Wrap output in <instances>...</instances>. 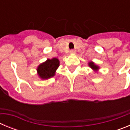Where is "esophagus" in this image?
I'll return each mask as SVG.
<instances>
[{"instance_id": "obj_1", "label": "esophagus", "mask_w": 130, "mask_h": 130, "mask_svg": "<svg viewBox=\"0 0 130 130\" xmlns=\"http://www.w3.org/2000/svg\"><path fill=\"white\" fill-rule=\"evenodd\" d=\"M70 52L71 53H75V50H74V49H71L70 51Z\"/></svg>"}]
</instances>
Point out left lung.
Masks as SVG:
<instances>
[{
  "instance_id": "left-lung-1",
  "label": "left lung",
  "mask_w": 130,
  "mask_h": 130,
  "mask_svg": "<svg viewBox=\"0 0 130 130\" xmlns=\"http://www.w3.org/2000/svg\"><path fill=\"white\" fill-rule=\"evenodd\" d=\"M89 66L90 68H92V69H94V70H96V69L98 68V67L97 66H96V65H94V64L93 62H89Z\"/></svg>"
}]
</instances>
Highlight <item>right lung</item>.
<instances>
[{
	"mask_svg": "<svg viewBox=\"0 0 130 130\" xmlns=\"http://www.w3.org/2000/svg\"><path fill=\"white\" fill-rule=\"evenodd\" d=\"M59 66V60L57 58L48 59L46 62L42 63L38 66L37 70L39 76L43 79L52 77L57 68Z\"/></svg>",
	"mask_w": 130,
	"mask_h": 130,
	"instance_id": "right-lung-1",
	"label": "right lung"
}]
</instances>
